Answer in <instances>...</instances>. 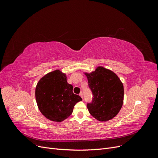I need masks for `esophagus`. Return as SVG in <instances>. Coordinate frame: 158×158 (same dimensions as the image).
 I'll list each match as a JSON object with an SVG mask.
<instances>
[{
  "instance_id": "1",
  "label": "esophagus",
  "mask_w": 158,
  "mask_h": 158,
  "mask_svg": "<svg viewBox=\"0 0 158 158\" xmlns=\"http://www.w3.org/2000/svg\"><path fill=\"white\" fill-rule=\"evenodd\" d=\"M80 96L82 98H83V93L82 92H80Z\"/></svg>"
}]
</instances>
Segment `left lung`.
<instances>
[{
  "label": "left lung",
  "mask_w": 158,
  "mask_h": 158,
  "mask_svg": "<svg viewBox=\"0 0 158 158\" xmlns=\"http://www.w3.org/2000/svg\"><path fill=\"white\" fill-rule=\"evenodd\" d=\"M87 76L92 102L87 103L89 113L99 121H107L115 117L123 103V84L113 71L98 66Z\"/></svg>",
  "instance_id": "left-lung-1"
}]
</instances>
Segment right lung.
I'll use <instances>...</instances> for the list:
<instances>
[{
	"label": "right lung",
	"mask_w": 158,
	"mask_h": 158,
	"mask_svg": "<svg viewBox=\"0 0 158 158\" xmlns=\"http://www.w3.org/2000/svg\"><path fill=\"white\" fill-rule=\"evenodd\" d=\"M73 86L59 70L47 74L38 82L35 99L41 113L51 121L61 122L73 111L76 103L82 99L73 92Z\"/></svg>",
	"instance_id": "right-lung-1"
}]
</instances>
